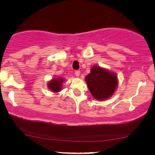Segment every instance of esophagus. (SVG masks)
<instances>
[{
  "instance_id": "1",
  "label": "esophagus",
  "mask_w": 155,
  "mask_h": 155,
  "mask_svg": "<svg viewBox=\"0 0 155 155\" xmlns=\"http://www.w3.org/2000/svg\"><path fill=\"white\" fill-rule=\"evenodd\" d=\"M75 75L77 76V77H79L80 74V71H75Z\"/></svg>"
}]
</instances>
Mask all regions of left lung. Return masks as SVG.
<instances>
[{"mask_svg":"<svg viewBox=\"0 0 155 155\" xmlns=\"http://www.w3.org/2000/svg\"><path fill=\"white\" fill-rule=\"evenodd\" d=\"M89 90L97 100H105L111 97L118 86L116 73L94 65L90 73L85 77Z\"/></svg>","mask_w":155,"mask_h":155,"instance_id":"8db88e82","label":"left lung"}]
</instances>
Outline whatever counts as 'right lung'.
<instances>
[{
  "mask_svg": "<svg viewBox=\"0 0 155 155\" xmlns=\"http://www.w3.org/2000/svg\"><path fill=\"white\" fill-rule=\"evenodd\" d=\"M63 78H54V79L50 80L48 83V87L54 92H58L61 90L62 87V84L63 82Z\"/></svg>",
  "mask_w": 155,
  "mask_h": 155,
  "instance_id": "1",
  "label": "right lung"
}]
</instances>
